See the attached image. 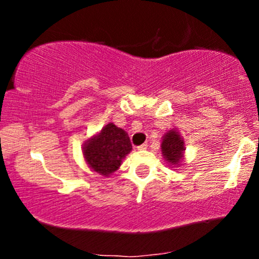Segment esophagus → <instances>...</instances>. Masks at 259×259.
Masks as SVG:
<instances>
[{
	"mask_svg": "<svg viewBox=\"0 0 259 259\" xmlns=\"http://www.w3.org/2000/svg\"><path fill=\"white\" fill-rule=\"evenodd\" d=\"M146 148H147V144H144V145H141V146H138L139 151H144V150H146Z\"/></svg>",
	"mask_w": 259,
	"mask_h": 259,
	"instance_id": "34e87169",
	"label": "esophagus"
}]
</instances>
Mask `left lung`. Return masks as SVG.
Wrapping results in <instances>:
<instances>
[{
	"mask_svg": "<svg viewBox=\"0 0 259 259\" xmlns=\"http://www.w3.org/2000/svg\"><path fill=\"white\" fill-rule=\"evenodd\" d=\"M160 150H162L163 158L167 160L171 168H178L183 164L184 154H185V141L178 130H168L163 135Z\"/></svg>",
	"mask_w": 259,
	"mask_h": 259,
	"instance_id": "obj_1",
	"label": "left lung"
}]
</instances>
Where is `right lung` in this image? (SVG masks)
I'll return each mask as SVG.
<instances>
[{"instance_id": "obj_1", "label": "right lung", "mask_w": 259, "mask_h": 259, "mask_svg": "<svg viewBox=\"0 0 259 259\" xmlns=\"http://www.w3.org/2000/svg\"><path fill=\"white\" fill-rule=\"evenodd\" d=\"M132 150L126 132L113 123L103 126L101 132L86 140L82 145L86 164L102 177H111L117 171Z\"/></svg>"}]
</instances>
